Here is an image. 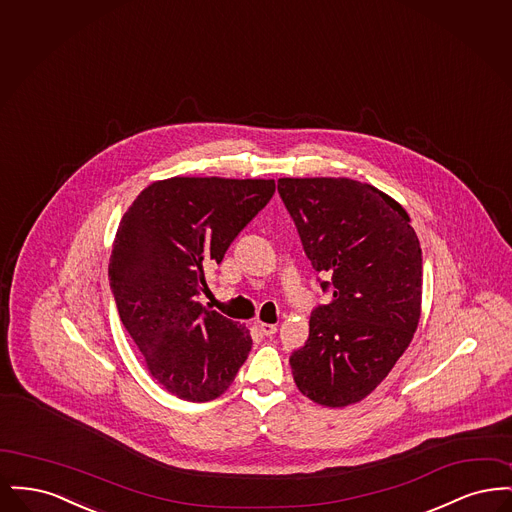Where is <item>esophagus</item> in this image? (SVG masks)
Wrapping results in <instances>:
<instances>
[{
  "label": "esophagus",
  "mask_w": 512,
  "mask_h": 512,
  "mask_svg": "<svg viewBox=\"0 0 512 512\" xmlns=\"http://www.w3.org/2000/svg\"><path fill=\"white\" fill-rule=\"evenodd\" d=\"M255 326L261 330V334H265V336H272V334H276V324H268V322H261V320H257L255 322Z\"/></svg>",
  "instance_id": "esophagus-1"
}]
</instances>
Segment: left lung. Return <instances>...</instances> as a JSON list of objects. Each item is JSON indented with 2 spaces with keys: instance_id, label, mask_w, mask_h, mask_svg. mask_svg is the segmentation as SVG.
<instances>
[{
  "instance_id": "1",
  "label": "left lung",
  "mask_w": 512,
  "mask_h": 512,
  "mask_svg": "<svg viewBox=\"0 0 512 512\" xmlns=\"http://www.w3.org/2000/svg\"><path fill=\"white\" fill-rule=\"evenodd\" d=\"M278 192L332 303L290 357L297 390L322 407L363 401L413 340L422 313V251L407 211L351 178H280Z\"/></svg>"
}]
</instances>
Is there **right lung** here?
<instances>
[{
  "label": "right lung",
  "instance_id": "1",
  "mask_svg": "<svg viewBox=\"0 0 512 512\" xmlns=\"http://www.w3.org/2000/svg\"><path fill=\"white\" fill-rule=\"evenodd\" d=\"M274 180L172 176L134 199L115 234L109 280L119 317L159 386L203 403L234 382L249 330L205 309V267L220 263L274 194Z\"/></svg>",
  "mask_w": 512,
  "mask_h": 512
}]
</instances>
